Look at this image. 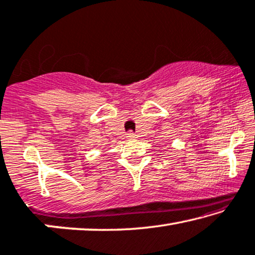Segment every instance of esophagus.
Returning <instances> with one entry per match:
<instances>
[{
  "instance_id": "obj_1",
  "label": "esophagus",
  "mask_w": 255,
  "mask_h": 255,
  "mask_svg": "<svg viewBox=\"0 0 255 255\" xmlns=\"http://www.w3.org/2000/svg\"><path fill=\"white\" fill-rule=\"evenodd\" d=\"M126 137L128 138V139H132V138H135L136 137V135L134 134V132L132 131H129V132H127V136Z\"/></svg>"
}]
</instances>
